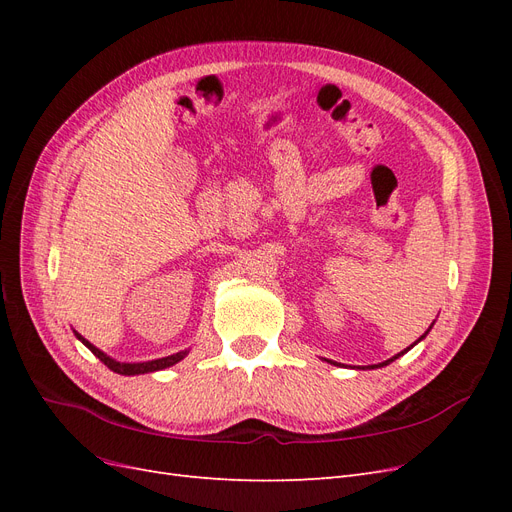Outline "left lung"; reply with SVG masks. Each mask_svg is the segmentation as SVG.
I'll list each match as a JSON object with an SVG mask.
<instances>
[{"label": "left lung", "instance_id": "8db88e82", "mask_svg": "<svg viewBox=\"0 0 512 512\" xmlns=\"http://www.w3.org/2000/svg\"><path fill=\"white\" fill-rule=\"evenodd\" d=\"M431 327H433V322H431ZM431 327H429V329H427V331H425V333H423V335H421V337H418V339H416V342H414V344H412V346H408V348H406V350H401V352H399V354H395V356H391V359H389V361H382V363H378V365H369V369H378V367H384V365H389V363H393V361H395V359H399V356H401V354H406V352H408V350H410V348H414V346H416V344H418V342H421V339H425V337H427V333H429V331H431ZM329 363H333V361H329ZM333 365H337V363H333ZM363 369H365V367H363Z\"/></svg>", "mask_w": 512, "mask_h": 512}]
</instances>
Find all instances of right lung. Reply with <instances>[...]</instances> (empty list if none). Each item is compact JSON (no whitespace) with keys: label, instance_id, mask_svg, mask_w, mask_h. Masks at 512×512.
I'll return each instance as SVG.
<instances>
[{"label":"right lung","instance_id":"add662e5","mask_svg":"<svg viewBox=\"0 0 512 512\" xmlns=\"http://www.w3.org/2000/svg\"><path fill=\"white\" fill-rule=\"evenodd\" d=\"M74 335H76V339H79V342H83V346H87L91 352H94V354L98 356V359H100L108 369L115 371V374H121V376L151 374V371L166 369V367H170V365H175V363L183 361L185 356H188V352H190V350H181V352H177V354L162 356V359H156V361H145V363H121V361L111 359V356L104 354L100 348H96V346L91 344V342H87V339H85L81 333H76V331H74Z\"/></svg>","mask_w":512,"mask_h":512}]
</instances>
